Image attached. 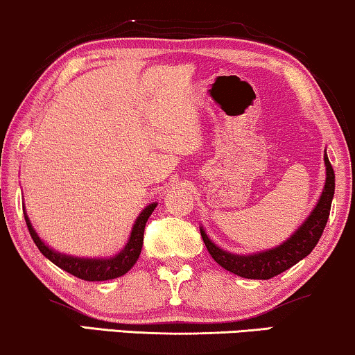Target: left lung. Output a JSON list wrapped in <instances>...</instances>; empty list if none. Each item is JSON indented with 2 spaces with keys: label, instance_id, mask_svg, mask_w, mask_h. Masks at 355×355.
<instances>
[{
  "label": "left lung",
  "instance_id": "1",
  "mask_svg": "<svg viewBox=\"0 0 355 355\" xmlns=\"http://www.w3.org/2000/svg\"><path fill=\"white\" fill-rule=\"evenodd\" d=\"M323 159L324 166H327V179H324L322 196H320L313 210L310 211V215L305 218V221L283 244L268 250L255 252V254H232V252L221 249L215 242H211L205 230L200 226L202 239L205 242L207 250L210 252L213 260L225 270L241 276V278L270 279L305 259L315 249L323 234L334 196V171L327 152H324Z\"/></svg>",
  "mask_w": 355,
  "mask_h": 355
}]
</instances>
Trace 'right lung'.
<instances>
[{"label":"right lung","mask_w":355,"mask_h":355,"mask_svg":"<svg viewBox=\"0 0 355 355\" xmlns=\"http://www.w3.org/2000/svg\"><path fill=\"white\" fill-rule=\"evenodd\" d=\"M157 205L158 203L153 202L140 211V215L137 216V220H135L132 226V231H130L129 239L125 242L124 249L113 257H108V259H89V257L66 255L51 249L50 245L45 244V242L40 239L37 231L33 230L32 223L28 220L26 213V207H24V216H26L28 232H31L32 239L38 247V250H40L51 263H55L56 266H60L61 270H64L67 273L74 275L77 278L84 281H106L119 278V276L128 273V271L135 265L140 252H142L145 225H147V220L153 213L155 208H157Z\"/></svg>","instance_id":"1"}]
</instances>
